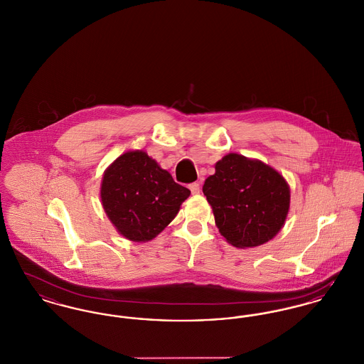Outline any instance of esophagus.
I'll return each mask as SVG.
<instances>
[{"mask_svg": "<svg viewBox=\"0 0 364 364\" xmlns=\"http://www.w3.org/2000/svg\"><path fill=\"white\" fill-rule=\"evenodd\" d=\"M190 190H191V193L195 195V193H199L200 191V186H199V183H193V184H190Z\"/></svg>", "mask_w": 364, "mask_h": 364, "instance_id": "obj_1", "label": "esophagus"}]
</instances>
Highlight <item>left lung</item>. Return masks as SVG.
<instances>
[{
    "mask_svg": "<svg viewBox=\"0 0 364 364\" xmlns=\"http://www.w3.org/2000/svg\"><path fill=\"white\" fill-rule=\"evenodd\" d=\"M203 184L215 225L239 249L267 243L282 230L290 208L284 177L267 164L228 154Z\"/></svg>",
    "mask_w": 364,
    "mask_h": 364,
    "instance_id": "8db88e82",
    "label": "left lung"
}]
</instances>
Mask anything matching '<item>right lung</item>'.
<instances>
[{"label": "right lung", "mask_w": 364, "mask_h": 364, "mask_svg": "<svg viewBox=\"0 0 364 364\" xmlns=\"http://www.w3.org/2000/svg\"><path fill=\"white\" fill-rule=\"evenodd\" d=\"M191 191L144 151H128L108 166L100 198L109 221L132 242H149L177 215Z\"/></svg>", "instance_id": "add662e5"}]
</instances>
